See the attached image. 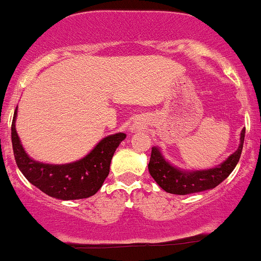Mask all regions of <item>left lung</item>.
<instances>
[{"mask_svg": "<svg viewBox=\"0 0 261 261\" xmlns=\"http://www.w3.org/2000/svg\"><path fill=\"white\" fill-rule=\"evenodd\" d=\"M244 139L245 128L241 132L240 146L236 152H233L226 161L218 166L208 170H199V171H185L172 166L164 159L161 151L157 147H152L148 171L159 187L171 194L187 195L213 189L221 184L236 167L244 147Z\"/></svg>", "mask_w": 261, "mask_h": 261, "instance_id": "obj_1", "label": "left lung"}]
</instances>
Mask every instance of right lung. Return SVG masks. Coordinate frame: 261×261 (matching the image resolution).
<instances>
[{
	"mask_svg": "<svg viewBox=\"0 0 261 261\" xmlns=\"http://www.w3.org/2000/svg\"><path fill=\"white\" fill-rule=\"evenodd\" d=\"M16 115L15 110L11 125L15 160L20 171L33 185L49 197L61 200L84 199L96 194L109 175L113 154L125 138L124 133L105 137L89 154L79 161L66 165L43 164L33 160L25 152L15 128Z\"/></svg>",
	"mask_w": 261,
	"mask_h": 261,
	"instance_id": "obj_1",
	"label": "right lung"
}]
</instances>
